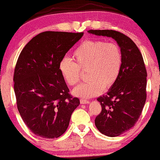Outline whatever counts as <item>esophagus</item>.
Segmentation results:
<instances>
[{
	"label": "esophagus",
	"instance_id": "esophagus-1",
	"mask_svg": "<svg viewBox=\"0 0 160 160\" xmlns=\"http://www.w3.org/2000/svg\"><path fill=\"white\" fill-rule=\"evenodd\" d=\"M88 103H89V101L86 100H82V99L80 100V104H88Z\"/></svg>",
	"mask_w": 160,
	"mask_h": 160
}]
</instances>
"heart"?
Masks as SVG:
<instances>
[{
  "label": "heart",
  "instance_id": "1",
  "mask_svg": "<svg viewBox=\"0 0 160 160\" xmlns=\"http://www.w3.org/2000/svg\"><path fill=\"white\" fill-rule=\"evenodd\" d=\"M74 62L68 58L60 60V73L64 81L74 86L79 81L80 71H87L88 81L76 86L74 96L89 99L114 86L120 75L122 63L121 49L117 44L103 40H88L76 48Z\"/></svg>",
  "mask_w": 160,
  "mask_h": 160
}]
</instances>
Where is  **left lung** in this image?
<instances>
[{
	"label": "left lung",
	"instance_id": "left-lung-1",
	"mask_svg": "<svg viewBox=\"0 0 160 160\" xmlns=\"http://www.w3.org/2000/svg\"><path fill=\"white\" fill-rule=\"evenodd\" d=\"M88 32L112 38L122 52L120 75L107 94L98 98L102 112L95 119V125L102 134L120 136L137 122L146 100L147 72L142 56L133 40L120 32L114 30Z\"/></svg>",
	"mask_w": 160,
	"mask_h": 160
}]
</instances>
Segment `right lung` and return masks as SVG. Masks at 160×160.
<instances>
[{"mask_svg":"<svg viewBox=\"0 0 160 160\" xmlns=\"http://www.w3.org/2000/svg\"><path fill=\"white\" fill-rule=\"evenodd\" d=\"M82 35V32H42L20 54L13 79L18 109L26 126L38 137L61 136L80 105L78 98L68 94L58 66Z\"/></svg>","mask_w":160,"mask_h":160,"instance_id":"right-lung-1","label":"right lung"}]
</instances>
